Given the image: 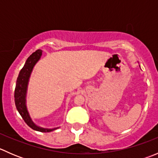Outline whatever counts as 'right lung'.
Returning a JSON list of instances; mask_svg holds the SVG:
<instances>
[{"mask_svg": "<svg viewBox=\"0 0 158 158\" xmlns=\"http://www.w3.org/2000/svg\"><path fill=\"white\" fill-rule=\"evenodd\" d=\"M42 52L43 51L41 49H37L36 52H33L28 57L24 66L20 70L18 77H17V82H16L15 91H14V102H15V106L17 111L30 128L37 131L50 132L59 128H44L37 126L32 120L29 111H28L27 106V87L30 75L36 63L40 59Z\"/></svg>", "mask_w": 158, "mask_h": 158, "instance_id": "add662e5", "label": "right lung"}]
</instances>
